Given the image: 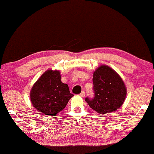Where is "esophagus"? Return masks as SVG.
Returning a JSON list of instances; mask_svg holds the SVG:
<instances>
[{"label": "esophagus", "mask_w": 154, "mask_h": 154, "mask_svg": "<svg viewBox=\"0 0 154 154\" xmlns=\"http://www.w3.org/2000/svg\"><path fill=\"white\" fill-rule=\"evenodd\" d=\"M79 96H81V97H82V98H84V97L85 96V92H84V91H82V92L81 93V94H79Z\"/></svg>", "instance_id": "esophagus-1"}]
</instances>
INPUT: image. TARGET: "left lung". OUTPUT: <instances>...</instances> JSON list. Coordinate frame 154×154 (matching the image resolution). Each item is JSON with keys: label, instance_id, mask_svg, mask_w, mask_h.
Masks as SVG:
<instances>
[{"label": "left lung", "instance_id": "8db88e82", "mask_svg": "<svg viewBox=\"0 0 154 154\" xmlns=\"http://www.w3.org/2000/svg\"><path fill=\"white\" fill-rule=\"evenodd\" d=\"M95 97L86 98L89 107L100 114L112 113L124 103L127 88L120 75L109 66L102 65L93 75Z\"/></svg>", "mask_w": 154, "mask_h": 154}]
</instances>
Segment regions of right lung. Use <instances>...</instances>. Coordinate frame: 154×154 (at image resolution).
Masks as SVG:
<instances>
[{
  "instance_id": "1",
  "label": "right lung",
  "mask_w": 154,
  "mask_h": 154,
  "mask_svg": "<svg viewBox=\"0 0 154 154\" xmlns=\"http://www.w3.org/2000/svg\"><path fill=\"white\" fill-rule=\"evenodd\" d=\"M58 70H47L41 75L32 86L30 99L33 107L45 115L54 116L66 107L70 94L67 84L60 80Z\"/></svg>"
}]
</instances>
